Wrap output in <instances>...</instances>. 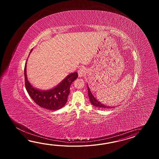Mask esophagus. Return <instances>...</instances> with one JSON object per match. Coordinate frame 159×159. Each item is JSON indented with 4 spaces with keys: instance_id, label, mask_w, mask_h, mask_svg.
I'll return each mask as SVG.
<instances>
[{
    "instance_id": "esophagus-1",
    "label": "esophagus",
    "mask_w": 159,
    "mask_h": 159,
    "mask_svg": "<svg viewBox=\"0 0 159 159\" xmlns=\"http://www.w3.org/2000/svg\"><path fill=\"white\" fill-rule=\"evenodd\" d=\"M86 68H84V67H82V68H80V70L78 71L79 77H84V75H85V73H86Z\"/></svg>"
}]
</instances>
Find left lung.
<instances>
[{
  "instance_id": "left-lung-1",
  "label": "left lung",
  "mask_w": 159,
  "mask_h": 159,
  "mask_svg": "<svg viewBox=\"0 0 159 159\" xmlns=\"http://www.w3.org/2000/svg\"><path fill=\"white\" fill-rule=\"evenodd\" d=\"M88 95H89V99H90V101L91 102L92 105H94V106L97 107H100V108H112V107H109V106H106V105L102 104L100 102L98 101V100L93 96V95L92 94L91 91H90V89H89L88 86Z\"/></svg>"
}]
</instances>
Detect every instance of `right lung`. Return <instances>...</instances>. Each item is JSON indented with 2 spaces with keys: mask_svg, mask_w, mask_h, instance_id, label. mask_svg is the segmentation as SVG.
Here are the masks:
<instances>
[{
  "mask_svg": "<svg viewBox=\"0 0 159 159\" xmlns=\"http://www.w3.org/2000/svg\"><path fill=\"white\" fill-rule=\"evenodd\" d=\"M32 51V49L30 54ZM27 61L24 67L25 86L31 98L39 106L48 110H57L63 107L67 102L71 83L78 77L77 73L75 72L68 75L60 84L53 89L48 90H40L34 88L28 80L26 72Z\"/></svg>",
  "mask_w": 159,
  "mask_h": 159,
  "instance_id": "right-lung-1",
  "label": "right lung"
}]
</instances>
